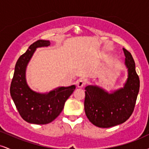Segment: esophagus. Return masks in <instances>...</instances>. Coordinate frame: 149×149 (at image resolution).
<instances>
[{
  "mask_svg": "<svg viewBox=\"0 0 149 149\" xmlns=\"http://www.w3.org/2000/svg\"><path fill=\"white\" fill-rule=\"evenodd\" d=\"M76 85L78 88H81L83 87H84V85H85V81L83 79H79L76 81Z\"/></svg>",
  "mask_w": 149,
  "mask_h": 149,
  "instance_id": "1",
  "label": "esophagus"
}]
</instances>
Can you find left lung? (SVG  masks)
<instances>
[{
	"mask_svg": "<svg viewBox=\"0 0 149 149\" xmlns=\"http://www.w3.org/2000/svg\"><path fill=\"white\" fill-rule=\"evenodd\" d=\"M127 78L123 87L107 92L98 85L85 90V112L89 120L99 127L107 128L123 123L130 117L139 91V78L132 56L123 48Z\"/></svg>",
	"mask_w": 149,
	"mask_h": 149,
	"instance_id": "8db88e82",
	"label": "left lung"
}]
</instances>
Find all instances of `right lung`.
<instances>
[{
	"instance_id": "obj_1",
	"label": "right lung",
	"mask_w": 149,
	"mask_h": 149,
	"mask_svg": "<svg viewBox=\"0 0 149 149\" xmlns=\"http://www.w3.org/2000/svg\"><path fill=\"white\" fill-rule=\"evenodd\" d=\"M49 40H38L31 45L17 61L10 85V95L22 118L32 124L45 125L51 123L60 114L64 104L71 96L76 85L58 87L49 92L40 93L29 88L26 71L37 48L47 47Z\"/></svg>"
}]
</instances>
